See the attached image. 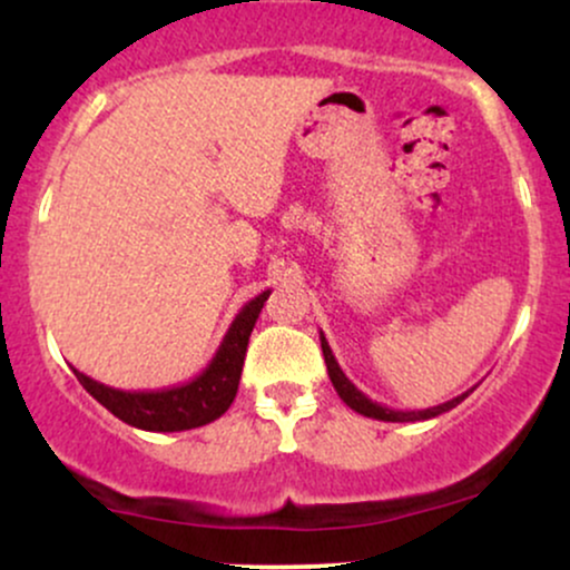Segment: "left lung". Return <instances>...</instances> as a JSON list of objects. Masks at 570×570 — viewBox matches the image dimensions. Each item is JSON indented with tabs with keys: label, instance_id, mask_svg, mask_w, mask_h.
<instances>
[{
	"label": "left lung",
	"instance_id": "8db88e82",
	"mask_svg": "<svg viewBox=\"0 0 570 570\" xmlns=\"http://www.w3.org/2000/svg\"><path fill=\"white\" fill-rule=\"evenodd\" d=\"M322 351H324L326 372H330V381H332V385H335L337 396L343 399V402L348 404L351 410H356L358 415H364V417H375V421H389V423L429 421V417H436V415H442V412L453 410L455 404H461L463 399H466V394H469V391H466V394H461V396L450 399V402H444V404H436V407H429V410H391V407H385V404H377V402H372L370 396H364L362 391H358L356 385H353V383L348 381V377H345V372L340 370V364H337L335 353H332L330 343H326L324 332H322Z\"/></svg>",
	"mask_w": 570,
	"mask_h": 570
}]
</instances>
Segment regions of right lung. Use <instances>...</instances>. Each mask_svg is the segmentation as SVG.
<instances>
[{
  "label": "right lung",
  "instance_id": "obj_1",
  "mask_svg": "<svg viewBox=\"0 0 570 570\" xmlns=\"http://www.w3.org/2000/svg\"><path fill=\"white\" fill-rule=\"evenodd\" d=\"M267 297H271V289L257 294L252 303L240 307V313L235 316L225 340H222L217 356L212 358V364L195 381L185 385H174V389L160 391H122L98 383L94 377L75 370L77 381L82 383V389L98 404H104V407L112 412L115 417H120L122 423H128V426L144 431H187L206 426V423L225 415L235 394H238L248 335H252Z\"/></svg>",
  "mask_w": 570,
  "mask_h": 570
}]
</instances>
